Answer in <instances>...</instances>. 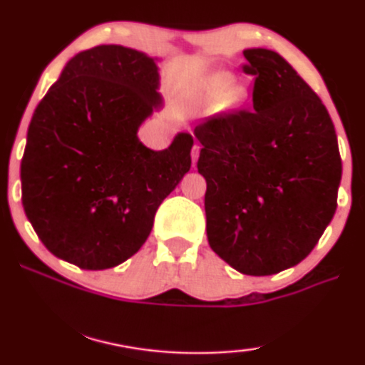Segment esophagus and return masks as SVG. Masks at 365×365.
I'll list each match as a JSON object with an SVG mask.
<instances>
[{
  "instance_id": "esophagus-1",
  "label": "esophagus",
  "mask_w": 365,
  "mask_h": 365,
  "mask_svg": "<svg viewBox=\"0 0 365 365\" xmlns=\"http://www.w3.org/2000/svg\"><path fill=\"white\" fill-rule=\"evenodd\" d=\"M200 145H194L192 148V165H196L197 158H200Z\"/></svg>"
}]
</instances>
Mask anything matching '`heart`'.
<instances>
[{
	"label": "heart",
	"mask_w": 365,
	"mask_h": 365,
	"mask_svg": "<svg viewBox=\"0 0 365 365\" xmlns=\"http://www.w3.org/2000/svg\"><path fill=\"white\" fill-rule=\"evenodd\" d=\"M233 83L235 77L230 72L211 73L201 85V101L207 103V106H215L221 97L228 93Z\"/></svg>",
	"instance_id": "1"
}]
</instances>
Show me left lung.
<instances>
[{
    "label": "left lung",
    "mask_w": 365,
    "mask_h": 365,
    "mask_svg": "<svg viewBox=\"0 0 365 365\" xmlns=\"http://www.w3.org/2000/svg\"><path fill=\"white\" fill-rule=\"evenodd\" d=\"M253 107L194 127L206 179L211 250L243 275H275L309 257L337 210L342 160L327 108L288 61L243 51Z\"/></svg>",
    "instance_id": "left-lung-1"
}]
</instances>
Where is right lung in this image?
Instances as JSON below:
<instances>
[{
    "label": "right lung",
    "instance_id": "1",
    "mask_svg": "<svg viewBox=\"0 0 365 365\" xmlns=\"http://www.w3.org/2000/svg\"><path fill=\"white\" fill-rule=\"evenodd\" d=\"M158 90V58L101 45L70 58L38 103L21 159V202L56 258L83 269L124 263L191 169L187 132L164 150L137 137L163 107Z\"/></svg>",
    "mask_w": 365,
    "mask_h": 365
}]
</instances>
